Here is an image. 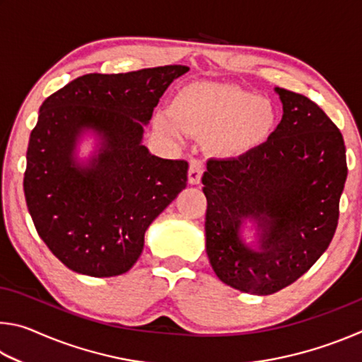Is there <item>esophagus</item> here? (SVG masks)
Masks as SVG:
<instances>
[{"label":"esophagus","mask_w":362,"mask_h":362,"mask_svg":"<svg viewBox=\"0 0 362 362\" xmlns=\"http://www.w3.org/2000/svg\"><path fill=\"white\" fill-rule=\"evenodd\" d=\"M204 173V164L198 161V159H193L192 163H189V169H188V182L192 183V185H198L201 182V177H203Z\"/></svg>","instance_id":"esophagus-1"}]
</instances>
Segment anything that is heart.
<instances>
[{
    "label": "heart",
    "instance_id": "b5f03b06",
    "mask_svg": "<svg viewBox=\"0 0 362 362\" xmlns=\"http://www.w3.org/2000/svg\"><path fill=\"white\" fill-rule=\"evenodd\" d=\"M276 110L272 102L238 86L196 83L174 97L169 115L156 116L159 131L177 129L194 137L211 136L218 155L238 156L262 145L273 132Z\"/></svg>",
    "mask_w": 362,
    "mask_h": 362
}]
</instances>
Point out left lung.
I'll return each instance as SVG.
<instances>
[{
	"mask_svg": "<svg viewBox=\"0 0 362 362\" xmlns=\"http://www.w3.org/2000/svg\"><path fill=\"white\" fill-rule=\"evenodd\" d=\"M276 93L284 113L267 142L209 159L203 175L211 265L225 284L255 296L292 284L329 247L348 174L341 132L329 116L308 97ZM247 218L259 225L260 251L239 238Z\"/></svg>",
	"mask_w": 362,
	"mask_h": 362,
	"instance_id": "1",
	"label": "left lung"
}]
</instances>
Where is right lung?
<instances>
[{
  "instance_id": "1",
  "label": "right lung",
  "mask_w": 362,
  "mask_h": 362,
  "mask_svg": "<svg viewBox=\"0 0 362 362\" xmlns=\"http://www.w3.org/2000/svg\"><path fill=\"white\" fill-rule=\"evenodd\" d=\"M185 65L129 73H89L49 95L30 134L23 192L35 228L73 272L94 278L129 272L150 223L188 182L185 159H163L142 145L144 124ZM103 137L88 167L74 161L76 140Z\"/></svg>"
}]
</instances>
